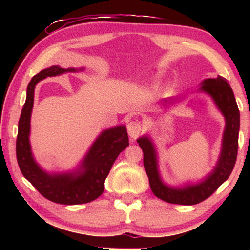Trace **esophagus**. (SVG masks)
Listing matches in <instances>:
<instances>
[{
	"instance_id": "1",
	"label": "esophagus",
	"mask_w": 250,
	"mask_h": 250,
	"mask_svg": "<svg viewBox=\"0 0 250 250\" xmlns=\"http://www.w3.org/2000/svg\"><path fill=\"white\" fill-rule=\"evenodd\" d=\"M126 130H128V133L131 138L137 139L142 132V125L138 121H130L126 125Z\"/></svg>"
}]
</instances>
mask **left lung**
<instances>
[{"label":"left lung","mask_w":250,"mask_h":250,"mask_svg":"<svg viewBox=\"0 0 250 250\" xmlns=\"http://www.w3.org/2000/svg\"><path fill=\"white\" fill-rule=\"evenodd\" d=\"M201 84L200 90L206 92L213 98L215 104L221 110L226 120L218 162L204 180L197 184L185 185L177 188L164 184L161 180L156 151L151 139L145 135L137 140L143 151V166L149 177L152 192L156 197L171 204L194 205L208 198L229 177L236 163L240 116L234 92L222 76L203 80ZM167 101L171 100H166V103Z\"/></svg>","instance_id":"left-lung-1"}]
</instances>
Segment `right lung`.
I'll use <instances>...</instances> for the list:
<instances>
[{"label":"right lung","instance_id":"right-lung-1","mask_svg":"<svg viewBox=\"0 0 250 250\" xmlns=\"http://www.w3.org/2000/svg\"><path fill=\"white\" fill-rule=\"evenodd\" d=\"M77 70L52 66L34 76L27 86L26 101L20 117L16 139V158L20 170L25 179L31 182L34 188L45 198L64 205L84 204L99 197L104 189L105 177L108 176L118 155L129 146L125 126L119 125L100 133L82 161L80 167L75 172L49 174L42 170L35 162L29 145L35 86L46 77Z\"/></svg>","mask_w":250,"mask_h":250}]
</instances>
